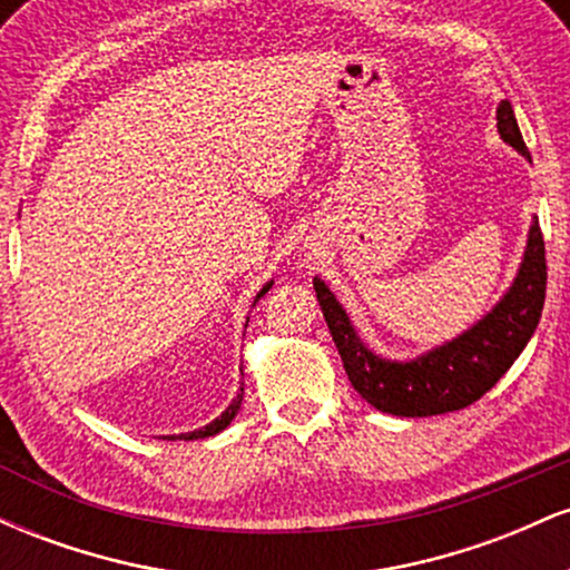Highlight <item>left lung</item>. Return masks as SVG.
I'll return each mask as SVG.
<instances>
[{
    "label": "left lung",
    "instance_id": "8db88e82",
    "mask_svg": "<svg viewBox=\"0 0 570 570\" xmlns=\"http://www.w3.org/2000/svg\"><path fill=\"white\" fill-rule=\"evenodd\" d=\"M495 120H499L501 139L531 158L507 98L499 104ZM313 289L343 358V367L348 372V381L362 399L389 415H442V412L469 407L482 394H488L503 372L512 367L539 326L547 297L544 235L539 222H533L528 233L525 259L512 289L503 294L501 303L480 324L415 362H385L375 356L356 337L343 305L326 289L322 278L313 281Z\"/></svg>",
    "mask_w": 570,
    "mask_h": 570
}]
</instances>
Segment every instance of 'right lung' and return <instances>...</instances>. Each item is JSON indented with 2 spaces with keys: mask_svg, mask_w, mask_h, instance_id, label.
I'll use <instances>...</instances> for the list:
<instances>
[{
  "mask_svg": "<svg viewBox=\"0 0 570 570\" xmlns=\"http://www.w3.org/2000/svg\"><path fill=\"white\" fill-rule=\"evenodd\" d=\"M267 289H271V284H267L265 289L257 294V299L263 297V294H265ZM240 402H244V389L238 391V396L233 399V404H230V407H227L225 412H222V415L217 417V421H212V423H208V426H203V429H198V431H189V434L168 436V440H203V436H214V434H219L222 429H227V426H230V421H233V417H235V412L240 410Z\"/></svg>",
  "mask_w": 570,
  "mask_h": 570,
  "instance_id": "right-lung-1",
  "label": "right lung"
}]
</instances>
